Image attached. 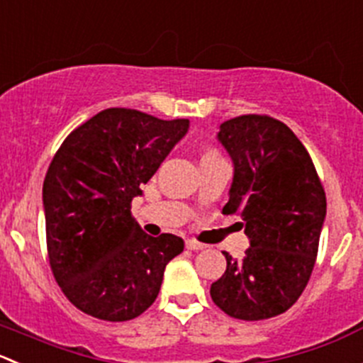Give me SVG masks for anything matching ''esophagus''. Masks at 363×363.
Masks as SVG:
<instances>
[{
    "instance_id": "esophagus-1",
    "label": "esophagus",
    "mask_w": 363,
    "mask_h": 363,
    "mask_svg": "<svg viewBox=\"0 0 363 363\" xmlns=\"http://www.w3.org/2000/svg\"><path fill=\"white\" fill-rule=\"evenodd\" d=\"M186 248L188 250H203L206 246L202 242H199L196 239H186Z\"/></svg>"
}]
</instances>
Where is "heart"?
I'll return each mask as SVG.
<instances>
[{
    "label": "heart",
    "instance_id": "b5f03b06",
    "mask_svg": "<svg viewBox=\"0 0 363 363\" xmlns=\"http://www.w3.org/2000/svg\"><path fill=\"white\" fill-rule=\"evenodd\" d=\"M207 154H214V152H207ZM207 154H206V156H207Z\"/></svg>",
    "mask_w": 363,
    "mask_h": 363
}]
</instances>
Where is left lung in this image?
I'll use <instances>...</instances> for the list:
<instances>
[{"mask_svg": "<svg viewBox=\"0 0 363 363\" xmlns=\"http://www.w3.org/2000/svg\"><path fill=\"white\" fill-rule=\"evenodd\" d=\"M218 142L234 163L225 214H239L250 248L227 252L211 298L230 318L260 321L296 303L314 269L326 195L311 154L284 122L241 115L220 125Z\"/></svg>", "mask_w": 363, "mask_h": 363, "instance_id": "obj_1", "label": "left lung"}]
</instances>
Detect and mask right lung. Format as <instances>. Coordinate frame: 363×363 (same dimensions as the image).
I'll return each mask as SVG.
<instances>
[{
  "label": "right lung",
  "mask_w": 363,
  "mask_h": 363,
  "mask_svg": "<svg viewBox=\"0 0 363 363\" xmlns=\"http://www.w3.org/2000/svg\"><path fill=\"white\" fill-rule=\"evenodd\" d=\"M188 128V118L108 108L74 129L52 157L42 188L49 264L84 314L129 321L156 301L184 241L145 234L131 202Z\"/></svg>",
  "instance_id": "obj_1"
}]
</instances>
